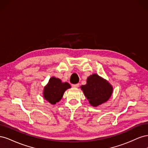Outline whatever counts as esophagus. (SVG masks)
Wrapping results in <instances>:
<instances>
[{
	"instance_id": "obj_1",
	"label": "esophagus",
	"mask_w": 148,
	"mask_h": 148,
	"mask_svg": "<svg viewBox=\"0 0 148 148\" xmlns=\"http://www.w3.org/2000/svg\"><path fill=\"white\" fill-rule=\"evenodd\" d=\"M71 86H72L73 88H77L79 86V84H72L71 85Z\"/></svg>"
}]
</instances>
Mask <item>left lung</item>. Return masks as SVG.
Masks as SVG:
<instances>
[{
  "label": "left lung",
  "mask_w": 148,
  "mask_h": 148,
  "mask_svg": "<svg viewBox=\"0 0 148 148\" xmlns=\"http://www.w3.org/2000/svg\"><path fill=\"white\" fill-rule=\"evenodd\" d=\"M81 89L93 107H97L108 101L113 92L112 85L97 74L89 76L86 84L82 85Z\"/></svg>",
  "instance_id": "left-lung-1"
}]
</instances>
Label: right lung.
I'll list each match as a JSON object with an SVG mask.
<instances>
[{
    "label": "right lung",
    "instance_id": "obj_1",
    "mask_svg": "<svg viewBox=\"0 0 148 148\" xmlns=\"http://www.w3.org/2000/svg\"><path fill=\"white\" fill-rule=\"evenodd\" d=\"M70 88L69 83H62L59 78L53 77L50 78L49 83L44 88V98L51 104L54 105L61 100L66 89Z\"/></svg>",
    "mask_w": 148,
    "mask_h": 148
}]
</instances>
